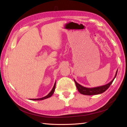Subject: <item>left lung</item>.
I'll list each match as a JSON object with an SVG mask.
<instances>
[{
    "mask_svg": "<svg viewBox=\"0 0 127 127\" xmlns=\"http://www.w3.org/2000/svg\"><path fill=\"white\" fill-rule=\"evenodd\" d=\"M117 71H118V69L117 70L116 72L114 78L113 79V80L111 81H110L109 83H108L106 85H105L104 86H99V87H96L87 88V87H83V86L80 85L79 83H78L74 79V80L75 82V84H76L77 90L79 91V92L81 94H83V95H96V94H99L104 93L105 91H106L107 89L109 88L110 85H111L112 82L114 81L115 77H116Z\"/></svg>",
    "mask_w": 127,
    "mask_h": 127,
    "instance_id": "8db88e82",
    "label": "left lung"
}]
</instances>
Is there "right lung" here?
Instances as JSON below:
<instances>
[{
    "mask_svg": "<svg viewBox=\"0 0 127 127\" xmlns=\"http://www.w3.org/2000/svg\"><path fill=\"white\" fill-rule=\"evenodd\" d=\"M55 88H56V82L55 83V84H54L53 87L52 89V90H51V91L47 94L46 96H45L44 97H42V98H38V99H31V100H44V99L50 98V97H51V96L52 95V94H53L54 92H55Z\"/></svg>",
    "mask_w": 127,
    "mask_h": 127,
    "instance_id": "add662e5",
    "label": "right lung"
}]
</instances>
